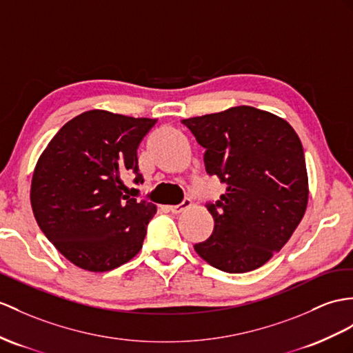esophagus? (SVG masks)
Wrapping results in <instances>:
<instances>
[{"label": "esophagus", "instance_id": "esophagus-1", "mask_svg": "<svg viewBox=\"0 0 353 353\" xmlns=\"http://www.w3.org/2000/svg\"><path fill=\"white\" fill-rule=\"evenodd\" d=\"M192 206V201L188 199V197H185V199L181 202V203H178V205H172V206H169V210L174 212V214H179V212H183L184 210H187V208H190Z\"/></svg>", "mask_w": 353, "mask_h": 353}]
</instances>
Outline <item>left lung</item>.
Segmentation results:
<instances>
[{
	"mask_svg": "<svg viewBox=\"0 0 353 353\" xmlns=\"http://www.w3.org/2000/svg\"><path fill=\"white\" fill-rule=\"evenodd\" d=\"M206 150L210 175L226 193L208 203L212 235L194 244L203 261L239 274L280 252L303 220L308 201L304 150L285 119L252 106L183 119Z\"/></svg>",
	"mask_w": 353,
	"mask_h": 353,
	"instance_id": "1",
	"label": "left lung"
}]
</instances>
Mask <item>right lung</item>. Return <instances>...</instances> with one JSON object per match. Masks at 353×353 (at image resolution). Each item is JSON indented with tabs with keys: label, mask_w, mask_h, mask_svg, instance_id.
I'll return each instance as SVG.
<instances>
[{
	"label": "right lung",
	"mask_w": 353,
	"mask_h": 353,
	"mask_svg": "<svg viewBox=\"0 0 353 353\" xmlns=\"http://www.w3.org/2000/svg\"><path fill=\"white\" fill-rule=\"evenodd\" d=\"M157 119L88 110L61 127L40 156L31 206L43 234L82 270L105 272L139 253L157 208L124 194L137 148Z\"/></svg>",
	"instance_id": "add662e5"
}]
</instances>
